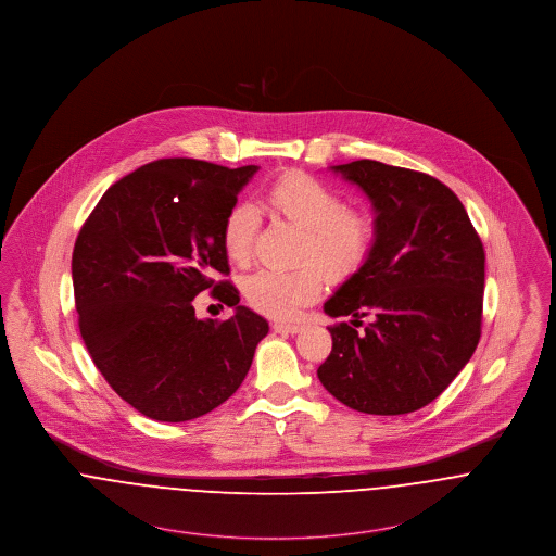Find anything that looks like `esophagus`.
Masks as SVG:
<instances>
[{"mask_svg": "<svg viewBox=\"0 0 556 556\" xmlns=\"http://www.w3.org/2000/svg\"><path fill=\"white\" fill-rule=\"evenodd\" d=\"M273 329L277 331V333H298L302 326H298V324H283V321H277V324H273Z\"/></svg>", "mask_w": 556, "mask_h": 556, "instance_id": "obj_1", "label": "esophagus"}]
</instances>
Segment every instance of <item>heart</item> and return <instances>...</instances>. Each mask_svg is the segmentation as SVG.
<instances>
[{
  "instance_id": "obj_1",
  "label": "heart",
  "mask_w": 556,
  "mask_h": 556,
  "mask_svg": "<svg viewBox=\"0 0 556 556\" xmlns=\"http://www.w3.org/2000/svg\"><path fill=\"white\" fill-rule=\"evenodd\" d=\"M275 212L304 230L300 261H317L329 275L340 277L359 266L374 241V220L346 201L324 180L292 172L281 176L266 193ZM261 227L258 207L239 201L223 223V243L230 261L248 264ZM315 262L295 268H261L243 281V294L268 317L290 319L321 292L324 273Z\"/></svg>"
}]
</instances>
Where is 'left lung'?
Masks as SVG:
<instances>
[{"label": "left lung", "mask_w": 556, "mask_h": 556, "mask_svg": "<svg viewBox=\"0 0 556 556\" xmlns=\"http://www.w3.org/2000/svg\"><path fill=\"white\" fill-rule=\"evenodd\" d=\"M376 212L374 245L324 306L331 353L327 392L363 414L401 416L445 391L470 361L483 319L485 252L456 193L407 167L333 165ZM372 321L359 330V319Z\"/></svg>", "instance_id": "8db88e82"}]
</instances>
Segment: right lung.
<instances>
[{"instance_id":"add662e5","label":"right lung","mask_w":556,"mask_h":556,"mask_svg":"<svg viewBox=\"0 0 556 556\" xmlns=\"http://www.w3.org/2000/svg\"><path fill=\"white\" fill-rule=\"evenodd\" d=\"M258 165L174 157L134 169L100 197L73 250L84 344L109 387L160 422L199 418L237 391L268 324L239 306L223 223ZM203 289L236 308L197 320Z\"/></svg>"}]
</instances>
